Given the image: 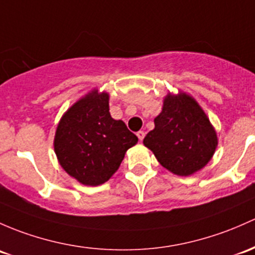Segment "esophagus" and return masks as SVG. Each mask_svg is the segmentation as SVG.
I'll return each mask as SVG.
<instances>
[{
    "mask_svg": "<svg viewBox=\"0 0 255 255\" xmlns=\"http://www.w3.org/2000/svg\"><path fill=\"white\" fill-rule=\"evenodd\" d=\"M136 136L139 138V140H143L144 136H145V133H144L143 130H139V132H136Z\"/></svg>",
    "mask_w": 255,
    "mask_h": 255,
    "instance_id": "obj_1",
    "label": "esophagus"
}]
</instances>
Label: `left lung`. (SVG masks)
I'll list each match as a JSON object with an SVG mask.
<instances>
[{"instance_id": "1", "label": "left lung", "mask_w": 255, "mask_h": 255, "mask_svg": "<svg viewBox=\"0 0 255 255\" xmlns=\"http://www.w3.org/2000/svg\"><path fill=\"white\" fill-rule=\"evenodd\" d=\"M155 128L143 143L165 168L178 176H189L210 161L218 136L202 107L187 94L167 95Z\"/></svg>"}]
</instances>
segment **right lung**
<instances>
[{"label": "right lung", "instance_id": "add662e5", "mask_svg": "<svg viewBox=\"0 0 255 255\" xmlns=\"http://www.w3.org/2000/svg\"><path fill=\"white\" fill-rule=\"evenodd\" d=\"M138 138L109 112V94L98 90L77 101L61 119L55 152L69 176L85 186H99L117 170Z\"/></svg>", "mask_w": 255, "mask_h": 255}]
</instances>
